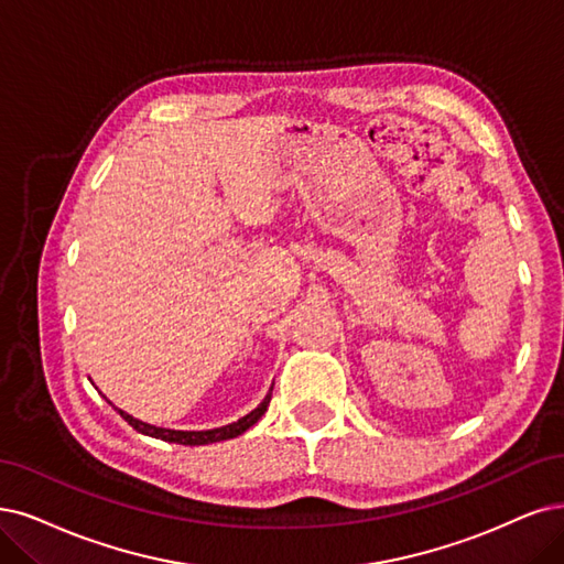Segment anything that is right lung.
I'll list each match as a JSON object with an SVG mask.
<instances>
[{
  "mask_svg": "<svg viewBox=\"0 0 564 564\" xmlns=\"http://www.w3.org/2000/svg\"><path fill=\"white\" fill-rule=\"evenodd\" d=\"M274 390V388H271ZM271 390L267 398L262 400V404L258 409L250 411L248 415H243V419H239L237 423L232 425H225V427H216V430H204V432H183V430H164V427H155V425H149V423H141L137 419H132L130 413H124L118 409V413L122 415L124 421H128L137 432L145 434V436H155V440H162V442H174V444H183V446H204V444H214V442H225V440H235V436L243 434L248 427H253L269 406L271 402Z\"/></svg>",
  "mask_w": 564,
  "mask_h": 564,
  "instance_id": "1",
  "label": "right lung"
}]
</instances>
